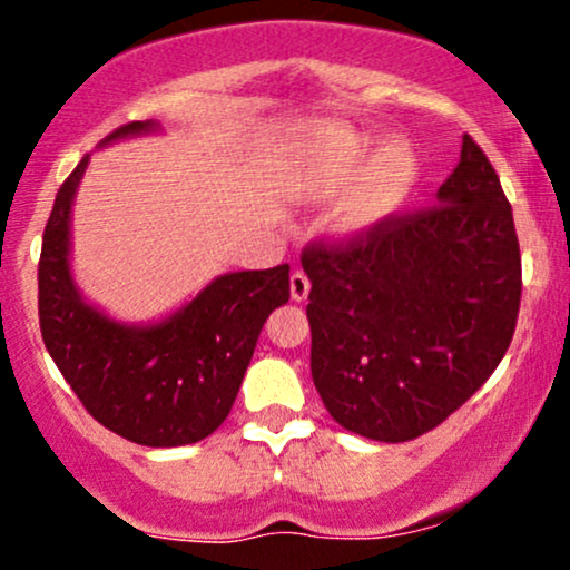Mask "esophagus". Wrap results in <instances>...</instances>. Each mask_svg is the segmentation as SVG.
<instances>
[{"label":"esophagus","mask_w":570,"mask_h":570,"mask_svg":"<svg viewBox=\"0 0 570 570\" xmlns=\"http://www.w3.org/2000/svg\"><path fill=\"white\" fill-rule=\"evenodd\" d=\"M307 292H311V278H307L303 271H294L292 273V299L303 303V299H307Z\"/></svg>","instance_id":"34e87169"}]
</instances>
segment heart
<instances>
[{
  "instance_id": "obj_1",
  "label": "heart",
  "mask_w": 570,
  "mask_h": 570,
  "mask_svg": "<svg viewBox=\"0 0 570 570\" xmlns=\"http://www.w3.org/2000/svg\"><path fill=\"white\" fill-rule=\"evenodd\" d=\"M375 141L356 130L337 128L324 136V181L340 187L364 169L362 181L353 189L343 208L348 227H370L394 214L415 185V158L402 141H389L368 160Z\"/></svg>"
}]
</instances>
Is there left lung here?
<instances>
[{
    "instance_id": "8db88e82",
    "label": "left lung",
    "mask_w": 570,
    "mask_h": 570,
    "mask_svg": "<svg viewBox=\"0 0 570 570\" xmlns=\"http://www.w3.org/2000/svg\"><path fill=\"white\" fill-rule=\"evenodd\" d=\"M436 206L389 214L303 248L311 375L343 429L407 442L493 375L522 294L520 240L499 174L472 136Z\"/></svg>"
}]
</instances>
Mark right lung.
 <instances>
[{"label":"right lung","instance_id":"obj_1","mask_svg":"<svg viewBox=\"0 0 570 570\" xmlns=\"http://www.w3.org/2000/svg\"><path fill=\"white\" fill-rule=\"evenodd\" d=\"M126 122L104 141L141 134ZM88 155L58 187L39 254V330L82 407L122 440L179 448L222 426L259 330L289 303V265L227 273L158 326H122L85 305L69 276V212Z\"/></svg>","mask_w":570,"mask_h":570}]
</instances>
